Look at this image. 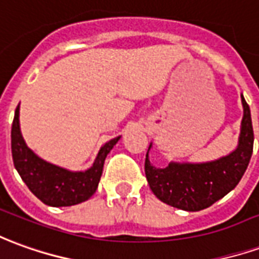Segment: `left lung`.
<instances>
[{
	"instance_id": "obj_1",
	"label": "left lung",
	"mask_w": 259,
	"mask_h": 259,
	"mask_svg": "<svg viewBox=\"0 0 259 259\" xmlns=\"http://www.w3.org/2000/svg\"><path fill=\"white\" fill-rule=\"evenodd\" d=\"M241 102L244 108L241 133L238 147L231 154L205 164L171 162L165 168H157L150 164L147 151L144 162L146 178L161 202L182 210H203L236 188L248 167L254 146L249 106L244 97Z\"/></svg>"
}]
</instances>
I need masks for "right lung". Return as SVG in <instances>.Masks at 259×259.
<instances>
[{"label":"right lung","mask_w":259,"mask_h":259,"mask_svg":"<svg viewBox=\"0 0 259 259\" xmlns=\"http://www.w3.org/2000/svg\"><path fill=\"white\" fill-rule=\"evenodd\" d=\"M119 137L112 139L99 150L98 157L90 169L71 172L43 161L28 148L19 129V105L16 106L11 130L12 160L16 171L36 198L45 205L54 207L77 205L91 198L98 188L105 158Z\"/></svg>","instance_id":"obj_1"}]
</instances>
